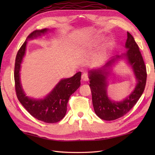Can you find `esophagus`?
Here are the masks:
<instances>
[{"label": "esophagus", "mask_w": 155, "mask_h": 155, "mask_svg": "<svg viewBox=\"0 0 155 155\" xmlns=\"http://www.w3.org/2000/svg\"><path fill=\"white\" fill-rule=\"evenodd\" d=\"M81 78H82V80H83V81H85V82L88 81V77L87 73H86V72H84V73H83V74H82Z\"/></svg>", "instance_id": "esophagus-1"}]
</instances>
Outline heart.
I'll use <instances>...</instances> for the list:
<instances>
[{
    "label": "heart",
    "instance_id": "1",
    "mask_svg": "<svg viewBox=\"0 0 155 155\" xmlns=\"http://www.w3.org/2000/svg\"><path fill=\"white\" fill-rule=\"evenodd\" d=\"M113 41H111V40L108 41L107 42L106 46H105V50H108V49L112 47H113Z\"/></svg>",
    "mask_w": 155,
    "mask_h": 155
}]
</instances>
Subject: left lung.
<instances>
[{
    "label": "left lung",
    "instance_id": "1",
    "mask_svg": "<svg viewBox=\"0 0 155 155\" xmlns=\"http://www.w3.org/2000/svg\"><path fill=\"white\" fill-rule=\"evenodd\" d=\"M126 53L112 58L103 67L88 72L89 87L95 113L101 119L113 120L127 114L132 108L143 93L147 81V69L139 46L133 37L127 32L125 43ZM125 58L136 76L137 84L129 96L120 101H111L107 94V78L110 68L118 59Z\"/></svg>",
    "mask_w": 155,
    "mask_h": 155
}]
</instances>
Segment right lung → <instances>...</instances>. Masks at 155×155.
<instances>
[{"label":"right lung","instance_id":"add662e5","mask_svg":"<svg viewBox=\"0 0 155 155\" xmlns=\"http://www.w3.org/2000/svg\"><path fill=\"white\" fill-rule=\"evenodd\" d=\"M49 31L50 29L48 28L36 30L28 36L16 54L14 77L16 96L25 109L39 120L47 123H55L64 118L67 113L69 98L81 86V72H78L71 78L61 80L51 93L41 99L27 97L22 89L20 78V71L25 54L27 41L40 37Z\"/></svg>","mask_w":155,"mask_h":155}]
</instances>
